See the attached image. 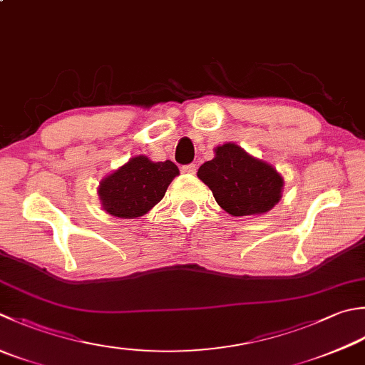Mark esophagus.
<instances>
[{
    "label": "esophagus",
    "mask_w": 365,
    "mask_h": 365,
    "mask_svg": "<svg viewBox=\"0 0 365 365\" xmlns=\"http://www.w3.org/2000/svg\"><path fill=\"white\" fill-rule=\"evenodd\" d=\"M196 164H187V166H182V173L185 174H196Z\"/></svg>",
    "instance_id": "esophagus-1"
}]
</instances>
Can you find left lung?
Returning a JSON list of instances; mask_svg holds the SVG:
<instances>
[{
  "label": "left lung",
  "instance_id": "obj_1",
  "mask_svg": "<svg viewBox=\"0 0 365 365\" xmlns=\"http://www.w3.org/2000/svg\"><path fill=\"white\" fill-rule=\"evenodd\" d=\"M197 177L232 217L266 213L282 197V175L231 142L215 148V158L199 168Z\"/></svg>",
  "mask_w": 365,
  "mask_h": 365
}]
</instances>
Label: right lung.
<instances>
[{"mask_svg":"<svg viewBox=\"0 0 365 365\" xmlns=\"http://www.w3.org/2000/svg\"><path fill=\"white\" fill-rule=\"evenodd\" d=\"M175 175L178 168L173 161L153 163L145 156H135L104 178L99 197L104 210L113 217H142L161 201Z\"/></svg>","mask_w":365,"mask_h":365,"instance_id":"add662e5","label":"right lung"}]
</instances>
